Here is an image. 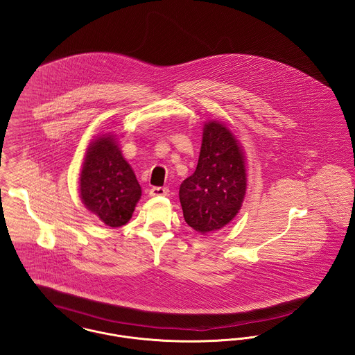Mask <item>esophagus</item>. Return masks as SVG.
I'll return each instance as SVG.
<instances>
[{
	"mask_svg": "<svg viewBox=\"0 0 355 355\" xmlns=\"http://www.w3.org/2000/svg\"><path fill=\"white\" fill-rule=\"evenodd\" d=\"M167 193H168V189L167 188H151L150 189V191H148V194H150L151 197L167 196Z\"/></svg>",
	"mask_w": 355,
	"mask_h": 355,
	"instance_id": "obj_1",
	"label": "esophagus"
}]
</instances>
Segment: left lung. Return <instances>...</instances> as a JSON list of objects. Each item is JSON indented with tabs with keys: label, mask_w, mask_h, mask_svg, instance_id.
<instances>
[{
	"label": "left lung",
	"mask_w": 355,
	"mask_h": 355,
	"mask_svg": "<svg viewBox=\"0 0 355 355\" xmlns=\"http://www.w3.org/2000/svg\"><path fill=\"white\" fill-rule=\"evenodd\" d=\"M247 184L245 153L236 135L223 122H205L196 171L180 187L187 224L201 234L230 225L243 207Z\"/></svg>",
	"instance_id": "obj_1"
}]
</instances>
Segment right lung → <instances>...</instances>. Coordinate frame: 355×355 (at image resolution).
I'll return each mask as SVG.
<instances>
[{
    "mask_svg": "<svg viewBox=\"0 0 355 355\" xmlns=\"http://www.w3.org/2000/svg\"><path fill=\"white\" fill-rule=\"evenodd\" d=\"M79 194L87 210L107 227H122L132 217L142 188L112 131L99 134L85 148Z\"/></svg>",
    "mask_w": 355,
    "mask_h": 355,
    "instance_id": "add662e5",
    "label": "right lung"
}]
</instances>
